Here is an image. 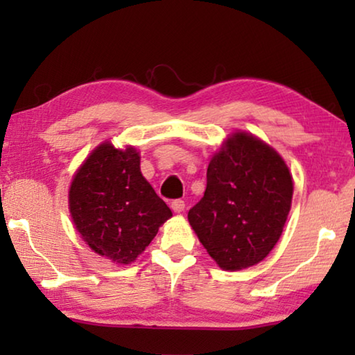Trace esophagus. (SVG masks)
Masks as SVG:
<instances>
[{
  "label": "esophagus",
  "instance_id": "1",
  "mask_svg": "<svg viewBox=\"0 0 355 355\" xmlns=\"http://www.w3.org/2000/svg\"><path fill=\"white\" fill-rule=\"evenodd\" d=\"M171 207H172V209L175 213H182V211H184V202L182 200V199H177V200H173L172 203H171Z\"/></svg>",
  "mask_w": 355,
  "mask_h": 355
}]
</instances>
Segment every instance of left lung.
Returning a JSON list of instances; mask_svg holds the SVG:
<instances>
[{
  "instance_id": "1",
  "label": "left lung",
  "mask_w": 355,
  "mask_h": 355,
  "mask_svg": "<svg viewBox=\"0 0 355 355\" xmlns=\"http://www.w3.org/2000/svg\"><path fill=\"white\" fill-rule=\"evenodd\" d=\"M291 199L282 156L255 136L233 133L209 161L205 194L188 219L209 257L225 271H239L274 249Z\"/></svg>"
}]
</instances>
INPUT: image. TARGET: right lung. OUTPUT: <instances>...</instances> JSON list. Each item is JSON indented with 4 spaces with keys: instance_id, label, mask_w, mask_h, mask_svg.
Wrapping results in <instances>:
<instances>
[{
    "instance_id": "obj_1",
    "label": "right lung",
    "mask_w": 355,
    "mask_h": 355,
    "mask_svg": "<svg viewBox=\"0 0 355 355\" xmlns=\"http://www.w3.org/2000/svg\"><path fill=\"white\" fill-rule=\"evenodd\" d=\"M69 208L83 241L117 264L135 261L172 216L142 177L136 148L111 142L95 148L75 173Z\"/></svg>"
}]
</instances>
